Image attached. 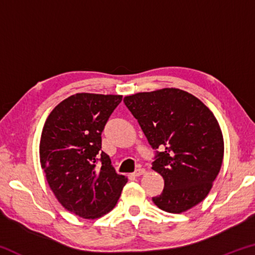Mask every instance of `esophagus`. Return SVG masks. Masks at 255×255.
Here are the masks:
<instances>
[{"instance_id":"1","label":"esophagus","mask_w":255,"mask_h":255,"mask_svg":"<svg viewBox=\"0 0 255 255\" xmlns=\"http://www.w3.org/2000/svg\"><path fill=\"white\" fill-rule=\"evenodd\" d=\"M144 173H145V170L141 169V167H139V169H137L135 172H133L132 175H133V176H139V175L144 174Z\"/></svg>"}]
</instances>
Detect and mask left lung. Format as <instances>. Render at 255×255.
I'll use <instances>...</instances> for the list:
<instances>
[{
    "instance_id": "1",
    "label": "left lung",
    "mask_w": 255,
    "mask_h": 255,
    "mask_svg": "<svg viewBox=\"0 0 255 255\" xmlns=\"http://www.w3.org/2000/svg\"><path fill=\"white\" fill-rule=\"evenodd\" d=\"M124 102L155 149L152 169L164 179L154 204L180 214L201 202L224 157L223 133L213 112L195 96L173 88L132 94Z\"/></svg>"
}]
</instances>
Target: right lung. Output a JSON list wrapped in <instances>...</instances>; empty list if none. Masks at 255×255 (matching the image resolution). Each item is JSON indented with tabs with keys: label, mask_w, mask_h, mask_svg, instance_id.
I'll return each instance as SVG.
<instances>
[{
	"label": "right lung",
	"mask_w": 255,
	"mask_h": 255,
	"mask_svg": "<svg viewBox=\"0 0 255 255\" xmlns=\"http://www.w3.org/2000/svg\"><path fill=\"white\" fill-rule=\"evenodd\" d=\"M122 100L76 93L54 108L42 128L39 155L47 182L64 208L82 218L114 209L127 182L101 150V133Z\"/></svg>",
	"instance_id": "obj_1"
}]
</instances>
